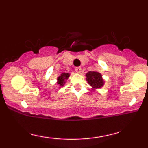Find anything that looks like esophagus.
<instances>
[{
  "label": "esophagus",
  "mask_w": 148,
  "mask_h": 148,
  "mask_svg": "<svg viewBox=\"0 0 148 148\" xmlns=\"http://www.w3.org/2000/svg\"><path fill=\"white\" fill-rule=\"evenodd\" d=\"M75 71L77 73H80L81 72V67H75Z\"/></svg>",
  "instance_id": "1"
}]
</instances>
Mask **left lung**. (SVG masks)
Wrapping results in <instances>:
<instances>
[{
	"label": "left lung",
	"mask_w": 148,
	"mask_h": 148,
	"mask_svg": "<svg viewBox=\"0 0 148 148\" xmlns=\"http://www.w3.org/2000/svg\"><path fill=\"white\" fill-rule=\"evenodd\" d=\"M87 81L92 88H99L103 86V81L101 78V74L97 72H88L86 74Z\"/></svg>",
	"instance_id": "8db88e82"
}]
</instances>
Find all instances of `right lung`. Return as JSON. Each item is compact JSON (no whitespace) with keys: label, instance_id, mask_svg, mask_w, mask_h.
I'll return each instance as SVG.
<instances>
[{"label":"right lung","instance_id":"obj_1","mask_svg":"<svg viewBox=\"0 0 148 148\" xmlns=\"http://www.w3.org/2000/svg\"><path fill=\"white\" fill-rule=\"evenodd\" d=\"M69 76V74H66V73H63V74H61L60 76H59L58 78V84L60 86H63V84H64V81L66 79H68V77Z\"/></svg>","mask_w":148,"mask_h":148}]
</instances>
